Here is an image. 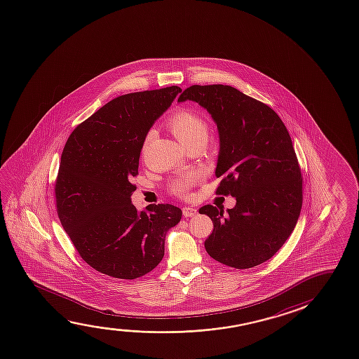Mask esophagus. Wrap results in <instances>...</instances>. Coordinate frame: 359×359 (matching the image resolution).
Returning a JSON list of instances; mask_svg holds the SVG:
<instances>
[{"mask_svg":"<svg viewBox=\"0 0 359 359\" xmlns=\"http://www.w3.org/2000/svg\"><path fill=\"white\" fill-rule=\"evenodd\" d=\"M198 214V211L195 208H191V206H185V208H182V215L185 216V217H194V216H196Z\"/></svg>","mask_w":359,"mask_h":359,"instance_id":"1","label":"esophagus"}]
</instances>
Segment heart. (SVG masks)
I'll use <instances>...</instances> for the list:
<instances>
[{
  "instance_id": "heart-1",
  "label": "heart",
  "mask_w": 359,
  "mask_h": 359,
  "mask_svg": "<svg viewBox=\"0 0 359 359\" xmlns=\"http://www.w3.org/2000/svg\"><path fill=\"white\" fill-rule=\"evenodd\" d=\"M166 126L170 129L172 134L177 137L180 143L185 147L193 145V144H203L204 145L209 137V124L205 121L203 116L198 114L196 111L188 109V108H180L177 109L172 116L166 121ZM153 133L147 134L144 140L145 144L149 142L150 137ZM200 175L196 172H190L182 177H175L170 182V191L180 196V198H188L190 195V190L196 182H199Z\"/></svg>"
}]
</instances>
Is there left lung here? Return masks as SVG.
<instances>
[{"label":"left lung","instance_id":"8db88e82","mask_svg":"<svg viewBox=\"0 0 359 359\" xmlns=\"http://www.w3.org/2000/svg\"><path fill=\"white\" fill-rule=\"evenodd\" d=\"M194 100L217 126V195L236 199L233 209L205 205L214 222L205 241L212 259L233 269L270 259L286 243L302 208V175L286 126L269 105L231 86H191L177 102Z\"/></svg>","mask_w":359,"mask_h":359}]
</instances>
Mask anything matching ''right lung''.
<instances>
[{
  "instance_id": "obj_1",
  "label": "right lung",
  "mask_w": 359,
  "mask_h": 359,
  "mask_svg": "<svg viewBox=\"0 0 359 359\" xmlns=\"http://www.w3.org/2000/svg\"><path fill=\"white\" fill-rule=\"evenodd\" d=\"M180 87L121 95L81 123L67 140L55 179V206L74 248L94 270L134 280L164 256L166 232L182 219L170 204H132L139 156L154 121Z\"/></svg>"
}]
</instances>
